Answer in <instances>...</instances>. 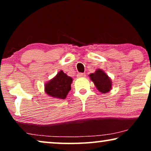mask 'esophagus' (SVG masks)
Wrapping results in <instances>:
<instances>
[{
	"mask_svg": "<svg viewBox=\"0 0 151 151\" xmlns=\"http://www.w3.org/2000/svg\"><path fill=\"white\" fill-rule=\"evenodd\" d=\"M85 76H86V74L83 73H78L77 75L78 78H83V77H85Z\"/></svg>",
	"mask_w": 151,
	"mask_h": 151,
	"instance_id": "1",
	"label": "esophagus"
}]
</instances>
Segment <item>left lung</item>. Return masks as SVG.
<instances>
[{"mask_svg":"<svg viewBox=\"0 0 151 151\" xmlns=\"http://www.w3.org/2000/svg\"><path fill=\"white\" fill-rule=\"evenodd\" d=\"M89 77L99 91L102 93H106L110 91L112 88V81L103 70L98 69L95 73H91Z\"/></svg>","mask_w":151,"mask_h":151,"instance_id":"8db88e82","label":"left lung"}]
</instances>
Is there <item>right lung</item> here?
I'll return each instance as SVG.
<instances>
[{
  "label": "right lung",
  "mask_w": 151,
  "mask_h": 151,
  "mask_svg": "<svg viewBox=\"0 0 151 151\" xmlns=\"http://www.w3.org/2000/svg\"><path fill=\"white\" fill-rule=\"evenodd\" d=\"M72 81L73 79L61 70L54 78L45 83V91L53 98L65 100L71 90Z\"/></svg>",
  "instance_id": "1"
}]
</instances>
